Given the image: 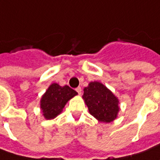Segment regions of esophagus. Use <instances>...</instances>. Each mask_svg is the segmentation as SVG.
Here are the masks:
<instances>
[{
  "label": "esophagus",
  "mask_w": 160,
  "mask_h": 160,
  "mask_svg": "<svg viewBox=\"0 0 160 160\" xmlns=\"http://www.w3.org/2000/svg\"><path fill=\"white\" fill-rule=\"evenodd\" d=\"M76 91L78 92L79 96H80V95H81V93H82V92H81V88H80V87H78V88H76Z\"/></svg>",
  "instance_id": "34e87169"
}]
</instances>
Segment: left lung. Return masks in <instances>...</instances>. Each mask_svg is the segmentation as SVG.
Instances as JSON below:
<instances>
[{
	"mask_svg": "<svg viewBox=\"0 0 160 160\" xmlns=\"http://www.w3.org/2000/svg\"><path fill=\"white\" fill-rule=\"evenodd\" d=\"M83 91L82 98L88 112L99 122L110 123L118 118L119 101L107 87L99 81H91Z\"/></svg>",
	"mask_w": 160,
	"mask_h": 160,
	"instance_id": "8db88e82",
	"label": "left lung"
}]
</instances>
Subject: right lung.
Returning <instances> with one entry per match:
<instances>
[{"mask_svg": "<svg viewBox=\"0 0 160 160\" xmlns=\"http://www.w3.org/2000/svg\"><path fill=\"white\" fill-rule=\"evenodd\" d=\"M78 93L69 86L62 87L58 83H52L42 95L40 107L45 119H53L63 112L67 102Z\"/></svg>", "mask_w": 160, "mask_h": 160, "instance_id": "obj_1", "label": "right lung"}]
</instances>
